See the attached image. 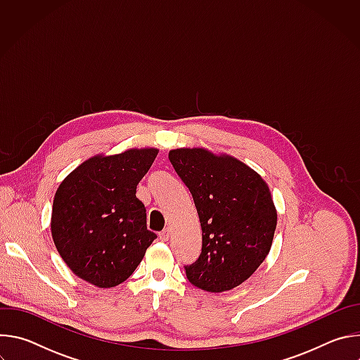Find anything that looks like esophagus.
<instances>
[{
    "label": "esophagus",
    "mask_w": 360,
    "mask_h": 360,
    "mask_svg": "<svg viewBox=\"0 0 360 360\" xmlns=\"http://www.w3.org/2000/svg\"><path fill=\"white\" fill-rule=\"evenodd\" d=\"M169 236H171V233H169V229H168V228L164 229V231L160 233V238H161V240H164V242H167V240L169 239Z\"/></svg>",
    "instance_id": "1"
}]
</instances>
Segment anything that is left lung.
Segmentation results:
<instances>
[{"label":"left lung","mask_w":360,"mask_h":360,"mask_svg":"<svg viewBox=\"0 0 360 360\" xmlns=\"http://www.w3.org/2000/svg\"><path fill=\"white\" fill-rule=\"evenodd\" d=\"M169 161L192 193L202 229L199 258L185 265L188 281L208 292L240 285L271 250L278 217L268 185L240 161L202 148L174 149Z\"/></svg>","instance_id":"8db88e82"}]
</instances>
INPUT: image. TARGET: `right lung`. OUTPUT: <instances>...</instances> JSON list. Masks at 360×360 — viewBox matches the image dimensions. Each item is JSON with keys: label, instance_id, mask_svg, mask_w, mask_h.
Instances as JSON below:
<instances>
[{"label": "right lung", "instance_id": "obj_1", "mask_svg": "<svg viewBox=\"0 0 360 360\" xmlns=\"http://www.w3.org/2000/svg\"><path fill=\"white\" fill-rule=\"evenodd\" d=\"M157 155L158 149L146 148L94 157L57 189L51 232L61 258L81 279L98 288L122 283L157 238L135 195Z\"/></svg>", "mask_w": 360, "mask_h": 360}]
</instances>
